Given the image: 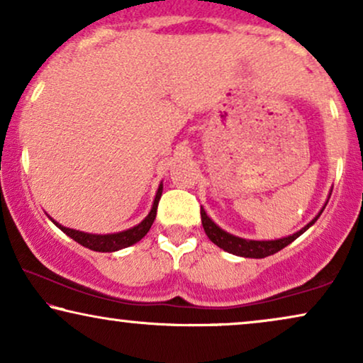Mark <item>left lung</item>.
<instances>
[{
  "label": "left lung",
  "mask_w": 363,
  "mask_h": 363,
  "mask_svg": "<svg viewBox=\"0 0 363 363\" xmlns=\"http://www.w3.org/2000/svg\"><path fill=\"white\" fill-rule=\"evenodd\" d=\"M322 211H324V210H320V213ZM320 213L309 223V225H306L304 228H302V230L294 233V235L281 238V240H272V241L242 240V238L233 236V235H230V233H226L225 230H221V228L218 225H215V221H213L211 218L206 215V211L203 210V208H201V225H203V230H205V233H206V236L210 238V240L215 242L218 247H221V250H225V251L231 252V255H236V256L256 257V259H259V257H266V256L274 255V252L281 251L282 247L291 245V242L297 240V238H299L302 233L307 231L312 225H314V223L317 221V218L320 216Z\"/></svg>",
  "instance_id": "obj_1"
}]
</instances>
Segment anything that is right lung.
Segmentation results:
<instances>
[{"label":"right lung","instance_id":"right-lung-1","mask_svg":"<svg viewBox=\"0 0 363 363\" xmlns=\"http://www.w3.org/2000/svg\"><path fill=\"white\" fill-rule=\"evenodd\" d=\"M162 190H163V185L158 186L155 200H153V205H152V210L147 215L145 220H143L142 223H138L137 226L130 228V230L113 233V235H91V233L71 230V228L59 225V223L54 221L52 218H51V221L59 228V230L66 233L69 238H72L74 241H77L79 245H82L84 247H89V250L99 251V252H113V251L122 250V247H128V246L135 245V242L140 241L142 238L147 235L148 230H150L153 225V221H155L157 206H158V201H160Z\"/></svg>","mask_w":363,"mask_h":363}]
</instances>
